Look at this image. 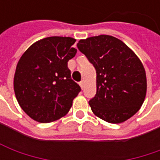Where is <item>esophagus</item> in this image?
Wrapping results in <instances>:
<instances>
[{
	"label": "esophagus",
	"mask_w": 160,
	"mask_h": 160,
	"mask_svg": "<svg viewBox=\"0 0 160 160\" xmlns=\"http://www.w3.org/2000/svg\"><path fill=\"white\" fill-rule=\"evenodd\" d=\"M79 84H80L81 88H82V89H83V87H84V82H83V81H81V82L79 83Z\"/></svg>",
	"instance_id": "esophagus-1"
}]
</instances>
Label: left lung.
Returning <instances> with one entry per match:
<instances>
[{
	"instance_id": "obj_1",
	"label": "left lung",
	"mask_w": 160,
	"mask_h": 160,
	"mask_svg": "<svg viewBox=\"0 0 160 160\" xmlns=\"http://www.w3.org/2000/svg\"><path fill=\"white\" fill-rule=\"evenodd\" d=\"M77 48L96 70L97 92L89 101L92 112L111 124L132 117L144 102L147 90L138 57L122 41L107 34L80 40Z\"/></svg>"
}]
</instances>
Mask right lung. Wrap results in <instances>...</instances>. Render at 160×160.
Returning <instances> with one entry per match:
<instances>
[{"instance_id":"add662e5","label":"right lung","mask_w":160,"mask_h":160,"mask_svg":"<svg viewBox=\"0 0 160 160\" xmlns=\"http://www.w3.org/2000/svg\"><path fill=\"white\" fill-rule=\"evenodd\" d=\"M76 39L52 36L28 48L17 65L14 77L16 98L22 109L40 123L65 116L81 92L71 78L68 62L74 58Z\"/></svg>"}]
</instances>
